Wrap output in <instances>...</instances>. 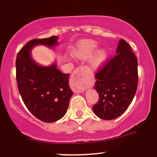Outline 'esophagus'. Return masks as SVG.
Wrapping results in <instances>:
<instances>
[{"mask_svg": "<svg viewBox=\"0 0 157 157\" xmlns=\"http://www.w3.org/2000/svg\"><path fill=\"white\" fill-rule=\"evenodd\" d=\"M87 67L80 66L74 70L70 79V87L75 93H82L85 89V82L83 76L86 73Z\"/></svg>", "mask_w": 157, "mask_h": 157, "instance_id": "1", "label": "esophagus"}]
</instances>
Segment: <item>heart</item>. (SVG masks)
<instances>
[{"label":"heart","mask_w":157,"mask_h":157,"mask_svg":"<svg viewBox=\"0 0 157 157\" xmlns=\"http://www.w3.org/2000/svg\"><path fill=\"white\" fill-rule=\"evenodd\" d=\"M98 48V44L93 40H82L80 41L74 54L80 59H87L90 58ZM107 57V52L105 49H100L94 54L92 58L91 64L94 68H97L103 63Z\"/></svg>","instance_id":"1"}]
</instances>
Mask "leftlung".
Returning a JSON list of instances; mask_svg holds the SVG:
<instances>
[{
    "mask_svg": "<svg viewBox=\"0 0 157 157\" xmlns=\"http://www.w3.org/2000/svg\"><path fill=\"white\" fill-rule=\"evenodd\" d=\"M95 77L93 87L99 100L93 112L104 120L118 118L132 102L139 80L137 57L124 39L119 41L116 55L104 62Z\"/></svg>",
    "mask_w": 157,
    "mask_h": 157,
    "instance_id": "obj_1",
    "label": "left lung"
}]
</instances>
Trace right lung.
I'll list each match as a JSON object with an SVG mask.
<instances>
[{
    "label": "right lung",
    "instance_id": "1",
    "mask_svg": "<svg viewBox=\"0 0 157 157\" xmlns=\"http://www.w3.org/2000/svg\"><path fill=\"white\" fill-rule=\"evenodd\" d=\"M57 37L34 39L23 47L16 60L18 89L31 113L46 123L55 122L64 116L72 91L69 86L70 74H64L56 64L39 66L31 59L30 51L35 45L53 47Z\"/></svg>",
    "mask_w": 157,
    "mask_h": 157
}]
</instances>
